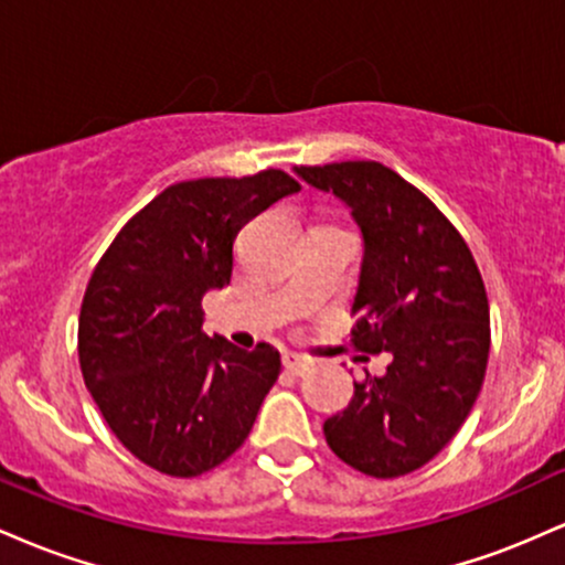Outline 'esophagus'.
<instances>
[{
    "label": "esophagus",
    "instance_id": "obj_1",
    "mask_svg": "<svg viewBox=\"0 0 565 565\" xmlns=\"http://www.w3.org/2000/svg\"><path fill=\"white\" fill-rule=\"evenodd\" d=\"M281 361H284V369L291 374H297V377L310 369V359H305V355H297V353H284Z\"/></svg>",
    "mask_w": 565,
    "mask_h": 565
}]
</instances>
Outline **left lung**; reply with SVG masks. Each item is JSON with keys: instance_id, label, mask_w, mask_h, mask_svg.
Returning <instances> with one entry per match:
<instances>
[{"instance_id": "obj_1", "label": "left lung", "mask_w": 565, "mask_h": 565, "mask_svg": "<svg viewBox=\"0 0 565 565\" xmlns=\"http://www.w3.org/2000/svg\"><path fill=\"white\" fill-rule=\"evenodd\" d=\"M350 210L364 238L353 345L391 353L382 377L355 382L323 423L329 449L372 478L423 468L454 438L481 393L489 300L468 244L425 193L380 161L295 167Z\"/></svg>"}]
</instances>
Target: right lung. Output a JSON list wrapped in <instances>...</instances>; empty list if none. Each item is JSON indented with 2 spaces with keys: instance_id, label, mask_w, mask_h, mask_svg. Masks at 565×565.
I'll use <instances>...</instances> for the list:
<instances>
[{
  "instance_id": "add662e5",
  "label": "right lung",
  "mask_w": 565,
  "mask_h": 565,
  "mask_svg": "<svg viewBox=\"0 0 565 565\" xmlns=\"http://www.w3.org/2000/svg\"><path fill=\"white\" fill-rule=\"evenodd\" d=\"M300 191L281 170L174 183L140 210L84 291L79 364L114 436L148 468L193 478L249 436L281 355L201 332L206 291L233 274L252 217Z\"/></svg>"
}]
</instances>
